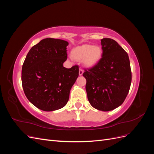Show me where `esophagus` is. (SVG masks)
Returning a JSON list of instances; mask_svg holds the SVG:
<instances>
[{
	"instance_id": "34e87169",
	"label": "esophagus",
	"mask_w": 154,
	"mask_h": 154,
	"mask_svg": "<svg viewBox=\"0 0 154 154\" xmlns=\"http://www.w3.org/2000/svg\"><path fill=\"white\" fill-rule=\"evenodd\" d=\"M83 73V70L82 68H80V69H79V75L82 76Z\"/></svg>"
}]
</instances>
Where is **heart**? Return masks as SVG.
<instances>
[{
	"label": "heart",
	"mask_w": 154,
	"mask_h": 154,
	"mask_svg": "<svg viewBox=\"0 0 154 154\" xmlns=\"http://www.w3.org/2000/svg\"><path fill=\"white\" fill-rule=\"evenodd\" d=\"M102 53L103 51L100 46L85 44L74 48L72 56L74 59L78 60L84 58V63L87 66L91 67L99 62Z\"/></svg>",
	"instance_id": "obj_1"
}]
</instances>
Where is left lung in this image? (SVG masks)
Returning <instances> with one entry per match:
<instances>
[{
    "label": "left lung",
    "instance_id": "8db88e82",
    "mask_svg": "<svg viewBox=\"0 0 154 154\" xmlns=\"http://www.w3.org/2000/svg\"><path fill=\"white\" fill-rule=\"evenodd\" d=\"M102 57L94 66L85 69L88 101L94 108L114 110L122 105L130 90L132 72L127 53L114 40H101Z\"/></svg>",
    "mask_w": 154,
    "mask_h": 154
}]
</instances>
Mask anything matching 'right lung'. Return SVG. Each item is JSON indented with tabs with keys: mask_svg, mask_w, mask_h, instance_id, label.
Masks as SVG:
<instances>
[{
	"mask_svg": "<svg viewBox=\"0 0 154 154\" xmlns=\"http://www.w3.org/2000/svg\"><path fill=\"white\" fill-rule=\"evenodd\" d=\"M67 41L48 38L32 46L22 68V84L27 98L44 111L62 109L79 75L77 65L63 66L67 58Z\"/></svg>",
	"mask_w": 154,
	"mask_h": 154,
	"instance_id": "obj_1",
	"label": "right lung"
}]
</instances>
